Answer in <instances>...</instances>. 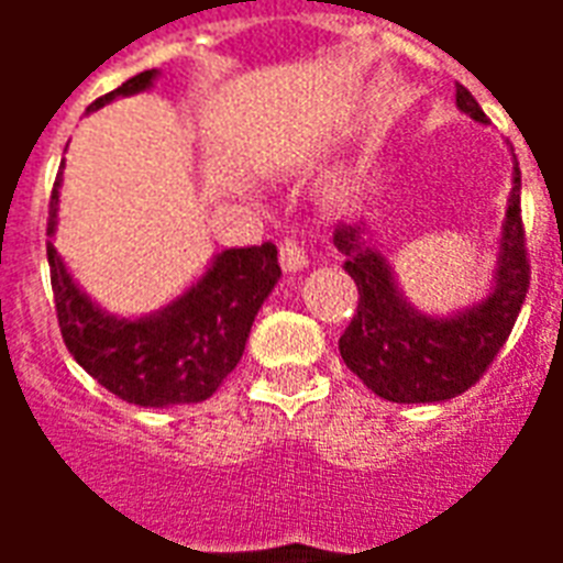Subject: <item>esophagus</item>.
<instances>
[{"label":"esophagus","instance_id":"1","mask_svg":"<svg viewBox=\"0 0 563 563\" xmlns=\"http://www.w3.org/2000/svg\"><path fill=\"white\" fill-rule=\"evenodd\" d=\"M280 265L286 268V272H303V268L309 265V256H307V251H303V245H300V242H295V239H283Z\"/></svg>","mask_w":563,"mask_h":563}]
</instances>
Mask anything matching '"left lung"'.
I'll return each mask as SVG.
<instances>
[{
  "label": "left lung",
  "mask_w": 563,
  "mask_h": 563,
  "mask_svg": "<svg viewBox=\"0 0 563 563\" xmlns=\"http://www.w3.org/2000/svg\"><path fill=\"white\" fill-rule=\"evenodd\" d=\"M455 104L482 125L488 122L462 84H455ZM333 245L344 254V272L360 289L356 316L339 339L344 365L383 400L441 402L459 397L488 371L529 291L520 166L515 163L511 175L490 291L453 316H427L402 298L388 260L368 242L365 221L339 224Z\"/></svg>",
  "instance_id": "1"
}]
</instances>
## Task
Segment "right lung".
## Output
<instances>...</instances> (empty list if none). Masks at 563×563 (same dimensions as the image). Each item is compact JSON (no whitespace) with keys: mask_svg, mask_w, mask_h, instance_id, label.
I'll return each instance as SVG.
<instances>
[{"mask_svg":"<svg viewBox=\"0 0 563 563\" xmlns=\"http://www.w3.org/2000/svg\"><path fill=\"white\" fill-rule=\"evenodd\" d=\"M157 69L128 78L87 108L99 110L119 96L148 90ZM60 175L48 201V236L57 228ZM48 272L60 335L87 374L119 400L134 406H187L207 400L245 353L247 333L263 300L280 280L272 242L228 247L184 295L143 318H119L101 309L66 272L55 242H46Z\"/></svg>","mask_w":563,"mask_h":563,"instance_id":"add662e5","label":"right lung"}]
</instances>
